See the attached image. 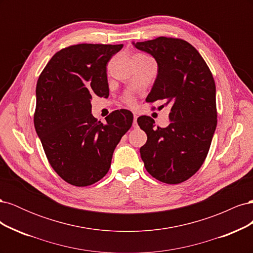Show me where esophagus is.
<instances>
[{"label":"esophagus","instance_id":"34e87169","mask_svg":"<svg viewBox=\"0 0 253 253\" xmlns=\"http://www.w3.org/2000/svg\"><path fill=\"white\" fill-rule=\"evenodd\" d=\"M137 117H138V116H137V115H135L134 114V121H133V127H137V126H138V125H137Z\"/></svg>","mask_w":253,"mask_h":253}]
</instances>
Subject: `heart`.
I'll list each match as a JSON object with an SVG mask.
<instances>
[{"label": "heart", "mask_w": 253, "mask_h": 253, "mask_svg": "<svg viewBox=\"0 0 253 253\" xmlns=\"http://www.w3.org/2000/svg\"><path fill=\"white\" fill-rule=\"evenodd\" d=\"M126 102L128 103V104H133L134 103V100H133V99L132 98H126Z\"/></svg>", "instance_id": "b5f03b06"}]
</instances>
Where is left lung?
I'll list each match as a JSON object with an SVG mask.
<instances>
[{
  "label": "left lung",
  "mask_w": 253,
  "mask_h": 253,
  "mask_svg": "<svg viewBox=\"0 0 253 253\" xmlns=\"http://www.w3.org/2000/svg\"><path fill=\"white\" fill-rule=\"evenodd\" d=\"M132 44L157 62L156 79L145 100L171 108L166 127H154L149 116L137 119L148 136L141 159L154 178L171 185L182 182L204 164L215 132V82L200 52L186 41L159 37Z\"/></svg>",
  "instance_id": "left-lung-1"
}]
</instances>
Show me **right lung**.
<instances>
[{
    "label": "right lung",
    "mask_w": 253,
    "mask_h": 253,
    "mask_svg": "<svg viewBox=\"0 0 253 253\" xmlns=\"http://www.w3.org/2000/svg\"><path fill=\"white\" fill-rule=\"evenodd\" d=\"M124 45L77 44L56 52L37 82L35 128L52 169L73 186L86 187L109 172L115 148L133 124L127 110L102 124L91 98L109 97L106 64Z\"/></svg>",
    "instance_id": "right-lung-1"
}]
</instances>
